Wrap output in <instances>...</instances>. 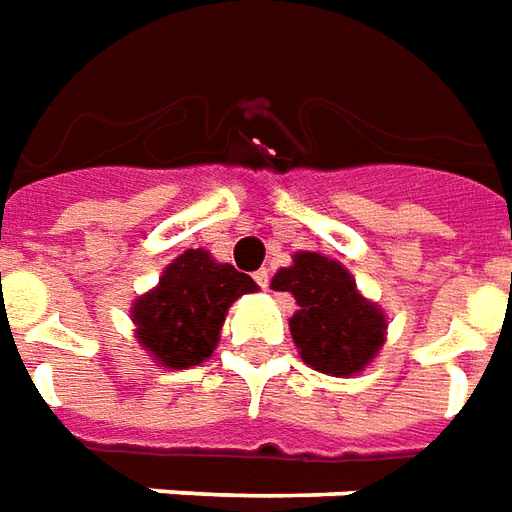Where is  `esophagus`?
<instances>
[{"label": "esophagus", "mask_w": 512, "mask_h": 512, "mask_svg": "<svg viewBox=\"0 0 512 512\" xmlns=\"http://www.w3.org/2000/svg\"><path fill=\"white\" fill-rule=\"evenodd\" d=\"M253 281H256L262 290H267V284H270V273L262 267V270H256V273H253Z\"/></svg>", "instance_id": "obj_1"}]
</instances>
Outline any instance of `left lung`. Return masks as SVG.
Returning <instances> with one entry per match:
<instances>
[{
	"mask_svg": "<svg viewBox=\"0 0 512 512\" xmlns=\"http://www.w3.org/2000/svg\"><path fill=\"white\" fill-rule=\"evenodd\" d=\"M270 287L290 292L298 309L290 317L295 348L309 368L326 376H357L379 357L387 340V315L365 298L348 267L323 253L298 250Z\"/></svg>",
	"mask_w": 512,
	"mask_h": 512,
	"instance_id": "8db88e82",
	"label": "left lung"
}]
</instances>
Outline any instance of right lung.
I'll use <instances>...</instances> for the list:
<instances>
[{
  "label": "right lung",
  "mask_w": 512,
  "mask_h": 512,
  "mask_svg": "<svg viewBox=\"0 0 512 512\" xmlns=\"http://www.w3.org/2000/svg\"><path fill=\"white\" fill-rule=\"evenodd\" d=\"M256 281L222 264L209 250L189 248L164 267L153 290L130 306L136 340L169 370H186L214 354L231 303L256 292Z\"/></svg>",
  "instance_id": "obj_1"
}]
</instances>
